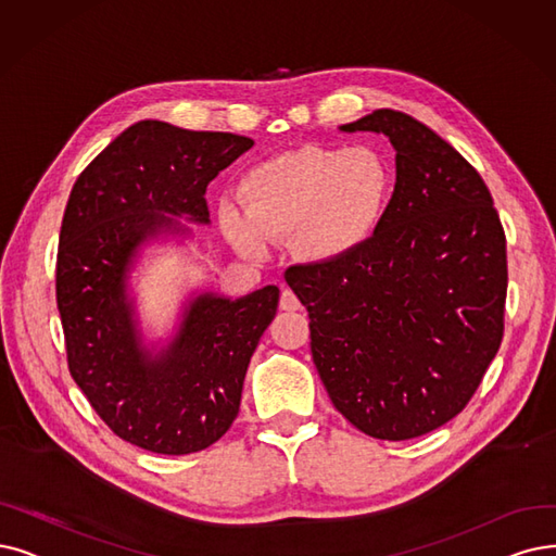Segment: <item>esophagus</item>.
Masks as SVG:
<instances>
[{"label":"esophagus","mask_w":556,"mask_h":556,"mask_svg":"<svg viewBox=\"0 0 556 556\" xmlns=\"http://www.w3.org/2000/svg\"><path fill=\"white\" fill-rule=\"evenodd\" d=\"M301 303L296 299V294L292 290H282L280 292V309H287V313H294V309H299Z\"/></svg>","instance_id":"34e87169"}]
</instances>
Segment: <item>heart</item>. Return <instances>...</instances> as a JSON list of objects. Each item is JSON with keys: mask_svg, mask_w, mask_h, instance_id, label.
Instances as JSON below:
<instances>
[{"mask_svg": "<svg viewBox=\"0 0 556 556\" xmlns=\"http://www.w3.org/2000/svg\"><path fill=\"white\" fill-rule=\"evenodd\" d=\"M392 170L369 146H303L255 164L241 180V205L224 201L220 228L251 257L292 235L307 262H338L374 237L392 193Z\"/></svg>", "mask_w": 556, "mask_h": 556, "instance_id": "obj_1", "label": "heart"}]
</instances>
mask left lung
<instances>
[{
  "mask_svg": "<svg viewBox=\"0 0 556 556\" xmlns=\"http://www.w3.org/2000/svg\"><path fill=\"white\" fill-rule=\"evenodd\" d=\"M340 129L390 139L386 216L363 249L290 266L285 280L332 406L371 438L410 440L468 406L495 358L506 237L481 175L425 123L376 109Z\"/></svg>",
  "mask_w": 556,
  "mask_h": 556,
  "instance_id": "1",
  "label": "left lung"
}]
</instances>
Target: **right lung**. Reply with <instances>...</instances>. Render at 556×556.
Wrapping results in <instances>:
<instances>
[{
    "instance_id": "add662e5",
    "label": "right lung",
    "mask_w": 556,
    "mask_h": 556,
    "mask_svg": "<svg viewBox=\"0 0 556 556\" xmlns=\"http://www.w3.org/2000/svg\"><path fill=\"white\" fill-rule=\"evenodd\" d=\"M249 148L253 139L230 131L141 121L81 170L65 205L56 305L68 369L111 431L154 454L207 450L232 427L280 290L266 285L235 301L195 294L175 338L152 351L127 292L129 271L143 243L189 235L173 216L210 224L207 185Z\"/></svg>"
}]
</instances>
